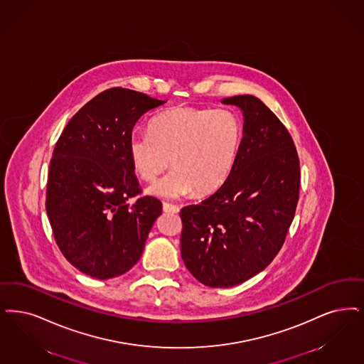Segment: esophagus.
Wrapping results in <instances>:
<instances>
[{
  "mask_svg": "<svg viewBox=\"0 0 364 364\" xmlns=\"http://www.w3.org/2000/svg\"><path fill=\"white\" fill-rule=\"evenodd\" d=\"M162 210L165 211V213H172V214H177L178 211H180V208H178V205H176V204H169V203H164L162 204Z\"/></svg>",
  "mask_w": 364,
  "mask_h": 364,
  "instance_id": "34e87169",
  "label": "esophagus"
}]
</instances>
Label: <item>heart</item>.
Listing matches in <instances>:
<instances>
[{"mask_svg": "<svg viewBox=\"0 0 364 364\" xmlns=\"http://www.w3.org/2000/svg\"><path fill=\"white\" fill-rule=\"evenodd\" d=\"M242 142V123L228 109L175 108L150 123V132H132L129 151L135 172L154 180L172 160V171L149 187L162 199H180L193 191L208 195L233 172Z\"/></svg>", "mask_w": 364, "mask_h": 364, "instance_id": "obj_1", "label": "heart"}]
</instances>
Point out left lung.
<instances>
[{
	"label": "left lung",
	"mask_w": 364,
	"mask_h": 364,
	"mask_svg": "<svg viewBox=\"0 0 364 364\" xmlns=\"http://www.w3.org/2000/svg\"><path fill=\"white\" fill-rule=\"evenodd\" d=\"M244 117L233 172L199 204L180 211L181 257L208 287L244 283L275 259L299 198V160L287 129L252 95L223 99Z\"/></svg>",
	"instance_id": "obj_1"
}]
</instances>
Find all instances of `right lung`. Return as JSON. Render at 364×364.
I'll list each match as a JSON object with an SVG mask.
<instances>
[{
    "mask_svg": "<svg viewBox=\"0 0 364 364\" xmlns=\"http://www.w3.org/2000/svg\"><path fill=\"white\" fill-rule=\"evenodd\" d=\"M165 102L112 87L87 102L59 136L50 162L47 217L66 260L87 277L126 274L162 214L153 196L129 203L141 192L129 139L138 119Z\"/></svg>",
    "mask_w": 364,
    "mask_h": 364,
    "instance_id": "right-lung-1",
    "label": "right lung"
}]
</instances>
